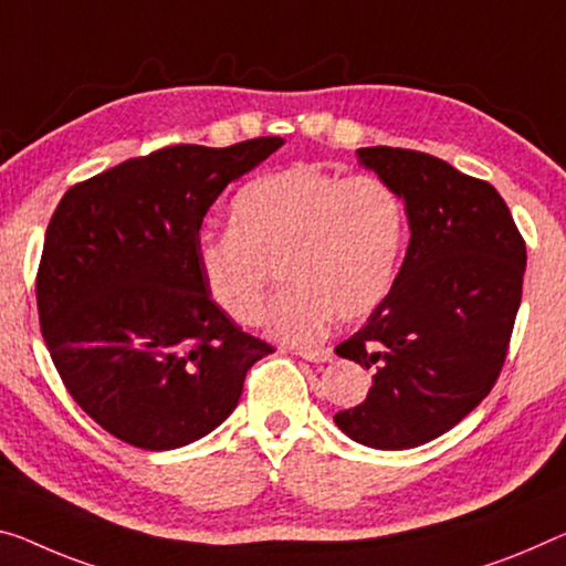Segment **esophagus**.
<instances>
[{
	"instance_id": "esophagus-1",
	"label": "esophagus",
	"mask_w": 566,
	"mask_h": 566,
	"mask_svg": "<svg viewBox=\"0 0 566 566\" xmlns=\"http://www.w3.org/2000/svg\"><path fill=\"white\" fill-rule=\"evenodd\" d=\"M295 354L303 356V359H308V361H316V364L334 359V349H328V346H321V349H298Z\"/></svg>"
}]
</instances>
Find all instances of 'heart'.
<instances>
[{"label":"heart","instance_id":"heart-1","mask_svg":"<svg viewBox=\"0 0 566 566\" xmlns=\"http://www.w3.org/2000/svg\"><path fill=\"white\" fill-rule=\"evenodd\" d=\"M230 214L232 228L197 234L195 260L207 295L234 324H258L275 268L285 289L265 324L293 344L316 342L334 316H367L392 289L407 212L377 174L277 169L240 187Z\"/></svg>","mask_w":566,"mask_h":566}]
</instances>
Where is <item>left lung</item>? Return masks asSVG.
<instances>
[{
	"label": "left lung",
	"mask_w": 566,
	"mask_h": 566,
	"mask_svg": "<svg viewBox=\"0 0 566 566\" xmlns=\"http://www.w3.org/2000/svg\"><path fill=\"white\" fill-rule=\"evenodd\" d=\"M356 156L405 199L412 234L392 291L336 346L371 371V389L334 422L361 446L417 448L455 428L499 379L526 242L489 181L412 149L367 146Z\"/></svg>",
	"instance_id": "obj_1"
}]
</instances>
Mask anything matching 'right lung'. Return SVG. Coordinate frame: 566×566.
Masks as SVG:
<instances>
[{
	"label": "right lung",
	"mask_w": 566,
	"mask_h": 566,
	"mask_svg": "<svg viewBox=\"0 0 566 566\" xmlns=\"http://www.w3.org/2000/svg\"><path fill=\"white\" fill-rule=\"evenodd\" d=\"M281 146H167L60 199L38 268L40 328L65 389L113 438L144 450L205 438L275 352L214 306L195 245L222 189Z\"/></svg>",
	"instance_id": "add662e5"
}]
</instances>
